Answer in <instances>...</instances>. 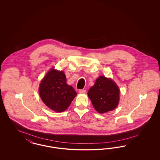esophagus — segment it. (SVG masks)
Wrapping results in <instances>:
<instances>
[{
  "label": "esophagus",
  "mask_w": 160,
  "mask_h": 160,
  "mask_svg": "<svg viewBox=\"0 0 160 160\" xmlns=\"http://www.w3.org/2000/svg\"><path fill=\"white\" fill-rule=\"evenodd\" d=\"M78 92L80 93H85L86 92V91L84 89H80Z\"/></svg>",
  "instance_id": "34e87169"
}]
</instances>
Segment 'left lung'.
<instances>
[{
    "mask_svg": "<svg viewBox=\"0 0 160 160\" xmlns=\"http://www.w3.org/2000/svg\"><path fill=\"white\" fill-rule=\"evenodd\" d=\"M119 89L113 80L99 76L88 92L93 106L100 113L114 110L119 100Z\"/></svg>",
    "mask_w": 160,
    "mask_h": 160,
    "instance_id": "obj_1",
    "label": "left lung"
}]
</instances>
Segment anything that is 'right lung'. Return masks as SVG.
<instances>
[{
    "label": "right lung",
    "mask_w": 160,
    "mask_h": 160,
    "mask_svg": "<svg viewBox=\"0 0 160 160\" xmlns=\"http://www.w3.org/2000/svg\"><path fill=\"white\" fill-rule=\"evenodd\" d=\"M63 71L51 69L41 81L39 92L46 106L56 112L65 111L77 95L76 92L67 83Z\"/></svg>",
    "instance_id": "right-lung-1"
}]
</instances>
